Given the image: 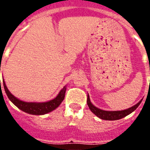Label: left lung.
<instances>
[{
	"mask_svg": "<svg viewBox=\"0 0 150 150\" xmlns=\"http://www.w3.org/2000/svg\"><path fill=\"white\" fill-rule=\"evenodd\" d=\"M142 100H140L139 102L137 104H135V106H133V107L126 110H116V111H108V110H103L99 109L96 107H95L90 101L89 94L87 96V104L89 106V108L90 109V110L98 117L103 119V120H107V121H116V120L123 118L128 114H130L131 113H132L134 110L137 109V107L139 106Z\"/></svg>",
	"mask_w": 150,
	"mask_h": 150,
	"instance_id": "8db88e82",
	"label": "left lung"
}]
</instances>
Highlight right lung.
<instances>
[{"instance_id": "add662e5", "label": "right lung", "mask_w": 150, "mask_h": 150, "mask_svg": "<svg viewBox=\"0 0 150 150\" xmlns=\"http://www.w3.org/2000/svg\"><path fill=\"white\" fill-rule=\"evenodd\" d=\"M1 82V80H0ZM1 83V82H0ZM3 85L5 93L8 96V99L22 111L25 112L27 114H33V115H43L53 111L57 107H58L61 102L64 99L66 92V86L63 87V89L59 92L58 95L53 100L43 103H35V102H25L22 100H18L11 93L6 86L4 80L3 79Z\"/></svg>"}]
</instances>
